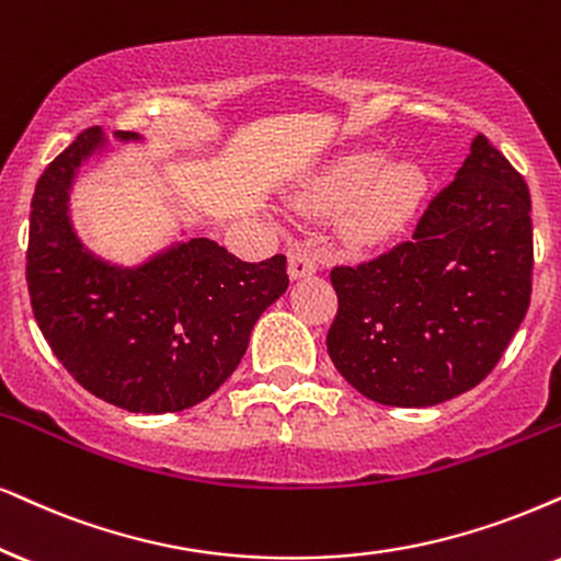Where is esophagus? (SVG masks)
I'll list each match as a JSON object with an SVG mask.
<instances>
[{"label": "esophagus", "mask_w": 561, "mask_h": 561, "mask_svg": "<svg viewBox=\"0 0 561 561\" xmlns=\"http://www.w3.org/2000/svg\"><path fill=\"white\" fill-rule=\"evenodd\" d=\"M318 272V261L308 248L293 245L289 248V276L293 279H302V276H310Z\"/></svg>", "instance_id": "1"}]
</instances>
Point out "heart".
Returning a JSON list of instances; mask_svg holds the SVG:
<instances>
[{"label": "heart", "instance_id": "heart-1", "mask_svg": "<svg viewBox=\"0 0 561 561\" xmlns=\"http://www.w3.org/2000/svg\"><path fill=\"white\" fill-rule=\"evenodd\" d=\"M386 165L380 152H359L339 162L323 181L318 198L329 207L357 204L350 219L354 238L378 240L393 232L411 215L424 194V173L414 162Z\"/></svg>", "mask_w": 561, "mask_h": 561}]
</instances>
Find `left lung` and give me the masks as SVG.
I'll list each match as a JSON object with an SVG mask.
<instances>
[{
    "mask_svg": "<svg viewBox=\"0 0 561 561\" xmlns=\"http://www.w3.org/2000/svg\"><path fill=\"white\" fill-rule=\"evenodd\" d=\"M336 370L386 407H435L479 386L520 329L534 285L526 181L479 134L414 238L333 266Z\"/></svg>",
    "mask_w": 561,
    "mask_h": 561,
    "instance_id": "left-lung-1",
    "label": "left lung"
}]
</instances>
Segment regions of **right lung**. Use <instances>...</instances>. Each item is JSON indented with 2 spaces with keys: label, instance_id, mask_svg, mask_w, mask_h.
<instances>
[{
  "label": "right lung",
  "instance_id": "add662e5",
  "mask_svg": "<svg viewBox=\"0 0 561 561\" xmlns=\"http://www.w3.org/2000/svg\"><path fill=\"white\" fill-rule=\"evenodd\" d=\"M101 147L103 131L84 129L35 183L25 266L33 316L56 359L98 399L134 414L196 407L230 378L261 313L285 295L287 259L248 264L209 238L141 266L92 256L69 222V188Z\"/></svg>",
  "mask_w": 561,
  "mask_h": 561
}]
</instances>
